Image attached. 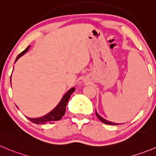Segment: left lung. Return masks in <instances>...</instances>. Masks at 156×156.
<instances>
[{
    "mask_svg": "<svg viewBox=\"0 0 156 156\" xmlns=\"http://www.w3.org/2000/svg\"><path fill=\"white\" fill-rule=\"evenodd\" d=\"M95 114H96V115H97V117H98V119H99V120L101 121V122H103V123H105V124H107V125H112V126H115V125H118V124H116V123H113V122H108V121H107V120H105V119H103V118H101V116L98 115V113L96 112H95Z\"/></svg>",
    "mask_w": 156,
    "mask_h": 156,
    "instance_id": "left-lung-1",
    "label": "left lung"
}]
</instances>
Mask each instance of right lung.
I'll return each instance as SVG.
<instances>
[{"mask_svg": "<svg viewBox=\"0 0 156 156\" xmlns=\"http://www.w3.org/2000/svg\"><path fill=\"white\" fill-rule=\"evenodd\" d=\"M30 46L27 48L24 51H23L21 53L17 55V58H16V61L20 57L22 56L23 55H24V53L27 51V50L29 49ZM15 61V62H16ZM75 91V88H72L66 93V94L64 95V97L62 98V101H60V103L58 105L55 107V108H54L51 112H49L48 114H47L46 115L43 116V117L37 118V119H30V118H27L30 122H32L34 124H45V123H54L56 121L60 120L62 119V118L63 117L64 115H65V111H66V106L68 105V100H69L70 97H71V94Z\"/></svg>", "mask_w": 156, "mask_h": 156, "instance_id": "obj_1", "label": "right lung"}]
</instances>
